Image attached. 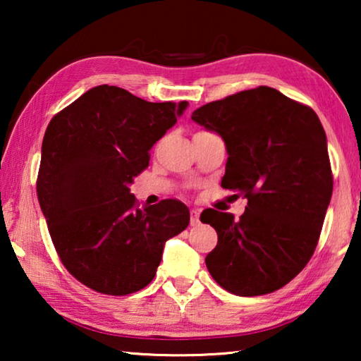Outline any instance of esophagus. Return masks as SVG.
<instances>
[{"mask_svg":"<svg viewBox=\"0 0 361 361\" xmlns=\"http://www.w3.org/2000/svg\"><path fill=\"white\" fill-rule=\"evenodd\" d=\"M189 215H191V224L195 226L199 223V210L195 209H191V212H189Z\"/></svg>","mask_w":361,"mask_h":361,"instance_id":"34e87169","label":"esophagus"}]
</instances>
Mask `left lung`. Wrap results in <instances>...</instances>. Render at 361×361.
Listing matches in <instances>:
<instances>
[{"label": "left lung", "instance_id": "1", "mask_svg": "<svg viewBox=\"0 0 361 361\" xmlns=\"http://www.w3.org/2000/svg\"><path fill=\"white\" fill-rule=\"evenodd\" d=\"M191 119L223 138L221 186L248 200L239 221L232 213L202 212L200 221L218 234L207 269L237 296L282 288L312 258L333 194L319 116L261 85L207 103Z\"/></svg>", "mask_w": 361, "mask_h": 361}]
</instances>
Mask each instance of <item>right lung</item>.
<instances>
[{
	"label": "right lung",
	"mask_w": 361,
	"mask_h": 361,
	"mask_svg": "<svg viewBox=\"0 0 361 361\" xmlns=\"http://www.w3.org/2000/svg\"><path fill=\"white\" fill-rule=\"evenodd\" d=\"M188 105L151 103L102 84L49 122L38 200L63 266L89 288L113 296L145 288L166 242L188 228L180 200L142 210L129 188Z\"/></svg>",
	"instance_id": "1"
}]
</instances>
